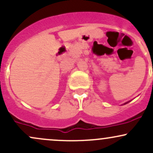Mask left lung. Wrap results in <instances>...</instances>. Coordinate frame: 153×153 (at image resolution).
I'll return each instance as SVG.
<instances>
[{
	"label": "left lung",
	"instance_id": "8db88e82",
	"mask_svg": "<svg viewBox=\"0 0 153 153\" xmlns=\"http://www.w3.org/2000/svg\"><path fill=\"white\" fill-rule=\"evenodd\" d=\"M129 102H130V101H128V102H126V103H124V104H126V103H129Z\"/></svg>",
	"mask_w": 153,
	"mask_h": 153
}]
</instances>
